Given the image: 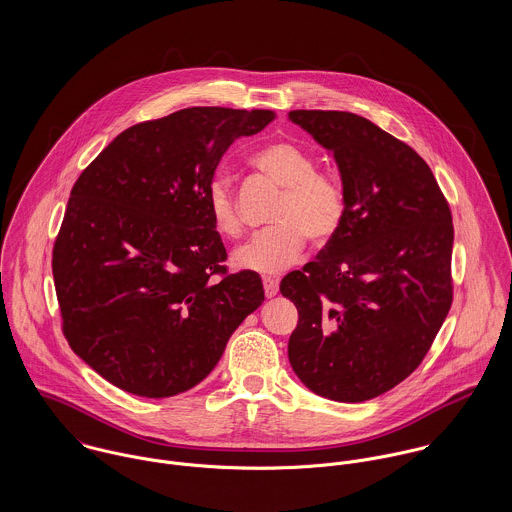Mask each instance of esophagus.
<instances>
[{"mask_svg": "<svg viewBox=\"0 0 512 512\" xmlns=\"http://www.w3.org/2000/svg\"><path fill=\"white\" fill-rule=\"evenodd\" d=\"M264 292H266V297H274L278 290H280V286H278V280L276 278H272V276H266L264 280Z\"/></svg>", "mask_w": 512, "mask_h": 512, "instance_id": "obj_1", "label": "esophagus"}]
</instances>
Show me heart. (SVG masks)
Returning a JSON list of instances; mask_svg holds the SVG:
<instances>
[{"label": "heart", "mask_w": 512, "mask_h": 512, "mask_svg": "<svg viewBox=\"0 0 512 512\" xmlns=\"http://www.w3.org/2000/svg\"><path fill=\"white\" fill-rule=\"evenodd\" d=\"M252 165L284 189L272 222L276 226L258 232L234 252L240 270L258 274H278L292 266L309 238L325 244L337 236L347 217V195L339 179L317 171L315 157L286 140L258 147ZM211 220L222 236L236 238L242 219L230 185L215 179L207 191Z\"/></svg>", "instance_id": "obj_1"}]
</instances>
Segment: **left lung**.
I'll list each match as a JSON object with an SVG mask.
<instances>
[{"instance_id": "8db88e82", "label": "left lung", "mask_w": 512, "mask_h": 512, "mask_svg": "<svg viewBox=\"0 0 512 512\" xmlns=\"http://www.w3.org/2000/svg\"><path fill=\"white\" fill-rule=\"evenodd\" d=\"M290 120L333 155L347 217L280 284L299 313L288 357L311 392L365 402L418 368L447 317L451 213L428 163L370 120L337 110Z\"/></svg>"}]
</instances>
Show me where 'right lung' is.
Instances as JSON below:
<instances>
[{"label": "right lung", "instance_id": "1", "mask_svg": "<svg viewBox=\"0 0 512 512\" xmlns=\"http://www.w3.org/2000/svg\"><path fill=\"white\" fill-rule=\"evenodd\" d=\"M274 118L185 108L124 130L74 183L53 248L63 331L114 386L146 398L197 386L262 305L256 272L222 266L207 191L232 142Z\"/></svg>", "mask_w": 512, "mask_h": 512}]
</instances>
